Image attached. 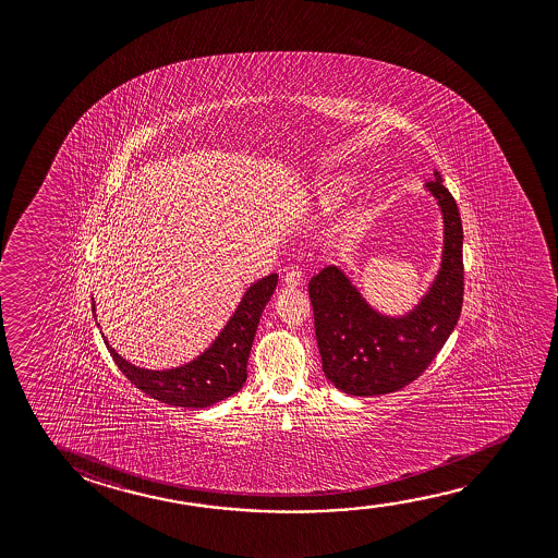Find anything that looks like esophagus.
Instances as JSON below:
<instances>
[{
	"mask_svg": "<svg viewBox=\"0 0 558 558\" xmlns=\"http://www.w3.org/2000/svg\"><path fill=\"white\" fill-rule=\"evenodd\" d=\"M302 280L303 276L300 268H290V270L283 275V283H286L288 288H298V286L302 283Z\"/></svg>",
	"mask_w": 558,
	"mask_h": 558,
	"instance_id": "34e87169",
	"label": "esophagus"
}]
</instances>
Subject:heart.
<instances>
[{
	"mask_svg": "<svg viewBox=\"0 0 558 558\" xmlns=\"http://www.w3.org/2000/svg\"><path fill=\"white\" fill-rule=\"evenodd\" d=\"M344 186H347V184L340 183V184H337V186H335V189H330V191H329L330 196H337V192L342 191V189H344Z\"/></svg>",
	"mask_w": 558,
	"mask_h": 558,
	"instance_id": "obj_1",
	"label": "heart"
}]
</instances>
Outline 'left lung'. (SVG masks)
<instances>
[{
	"label": "left lung",
	"instance_id": "1",
	"mask_svg": "<svg viewBox=\"0 0 558 558\" xmlns=\"http://www.w3.org/2000/svg\"><path fill=\"white\" fill-rule=\"evenodd\" d=\"M428 191L444 214V258L436 282L407 317H384L367 305L337 266L310 280L323 372L342 393H393L418 379L446 344L463 305V226L456 198L436 171Z\"/></svg>",
	"mask_w": 558,
	"mask_h": 558
}]
</instances>
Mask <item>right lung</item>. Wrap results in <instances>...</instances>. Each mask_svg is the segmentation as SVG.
Returning a JSON list of instances; mask_svg holds the SVG:
<instances>
[{"instance_id":"right-lung-1","label":"right lung","mask_w":558,"mask_h":558,"mask_svg":"<svg viewBox=\"0 0 558 558\" xmlns=\"http://www.w3.org/2000/svg\"><path fill=\"white\" fill-rule=\"evenodd\" d=\"M276 283V275L266 276L253 283L226 329L221 330L220 337L214 340V344L202 356L192 360L191 364L163 372L142 369L122 360L114 348L109 347L107 338L105 344L130 384L136 385L140 391L149 395L151 399L171 407L206 409L238 393L245 384L256 327L266 303L275 292Z\"/></svg>"}]
</instances>
